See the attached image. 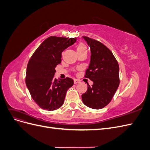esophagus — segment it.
I'll return each instance as SVG.
<instances>
[{"mask_svg":"<svg viewBox=\"0 0 150 150\" xmlns=\"http://www.w3.org/2000/svg\"><path fill=\"white\" fill-rule=\"evenodd\" d=\"M81 82L79 79H74V84H78V83H79Z\"/></svg>","mask_w":150,"mask_h":150,"instance_id":"34e87169","label":"esophagus"}]
</instances>
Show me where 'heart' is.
Returning <instances> with one entry per match:
<instances>
[{
  "instance_id": "b5f03b06",
  "label": "heart",
  "mask_w": 150,
  "mask_h": 150,
  "mask_svg": "<svg viewBox=\"0 0 150 150\" xmlns=\"http://www.w3.org/2000/svg\"><path fill=\"white\" fill-rule=\"evenodd\" d=\"M83 49H86V47L83 44H79L78 48H77V51H79V50H83Z\"/></svg>"
}]
</instances>
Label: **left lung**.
<instances>
[{
  "label": "left lung",
  "instance_id": "1",
  "mask_svg": "<svg viewBox=\"0 0 150 150\" xmlns=\"http://www.w3.org/2000/svg\"><path fill=\"white\" fill-rule=\"evenodd\" d=\"M91 50V60L85 77L93 82L82 94L86 106L95 110L110 103L120 84L119 65L111 51L101 42L83 36Z\"/></svg>",
  "mask_w": 150,
  "mask_h": 150
}]
</instances>
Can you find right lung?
Segmentation results:
<instances>
[{
	"label": "right lung",
	"instance_id": "obj_1",
	"mask_svg": "<svg viewBox=\"0 0 150 150\" xmlns=\"http://www.w3.org/2000/svg\"><path fill=\"white\" fill-rule=\"evenodd\" d=\"M76 38L51 36L44 40L33 54L27 66L25 83L32 98L43 110L54 111L64 101L67 91L74 81L54 78L55 67L61 62L62 52Z\"/></svg>",
	"mask_w": 150,
	"mask_h": 150
}]
</instances>
